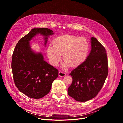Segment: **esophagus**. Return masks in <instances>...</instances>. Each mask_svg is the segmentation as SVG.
Wrapping results in <instances>:
<instances>
[{"label": "esophagus", "mask_w": 123, "mask_h": 123, "mask_svg": "<svg viewBox=\"0 0 123 123\" xmlns=\"http://www.w3.org/2000/svg\"><path fill=\"white\" fill-rule=\"evenodd\" d=\"M66 75V74L63 72H61V71H60L59 72V76H60V77H64Z\"/></svg>", "instance_id": "34e87169"}]
</instances>
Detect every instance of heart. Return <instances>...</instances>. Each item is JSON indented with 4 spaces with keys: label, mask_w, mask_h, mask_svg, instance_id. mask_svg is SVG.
Instances as JSON below:
<instances>
[{
    "label": "heart",
    "mask_w": 123,
    "mask_h": 123,
    "mask_svg": "<svg viewBox=\"0 0 123 123\" xmlns=\"http://www.w3.org/2000/svg\"><path fill=\"white\" fill-rule=\"evenodd\" d=\"M54 45H49L47 54L52 65L56 66L62 58L65 62L63 68L70 66L76 67L82 64L89 55L90 45L87 39L82 37L65 34L55 38Z\"/></svg>",
    "instance_id": "1"
}]
</instances>
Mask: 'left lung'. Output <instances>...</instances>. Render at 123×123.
Listing matches in <instances>:
<instances>
[{
    "label": "left lung",
    "instance_id": "left-lung-1",
    "mask_svg": "<svg viewBox=\"0 0 123 123\" xmlns=\"http://www.w3.org/2000/svg\"><path fill=\"white\" fill-rule=\"evenodd\" d=\"M92 49L86 60L71 72V85L68 94L78 102L94 98L99 92L108 74L106 49L94 37L91 39Z\"/></svg>",
    "mask_w": 123,
    "mask_h": 123
}]
</instances>
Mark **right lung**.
<instances>
[{"label": "right lung", "mask_w": 123, "mask_h": 123, "mask_svg": "<svg viewBox=\"0 0 123 123\" xmlns=\"http://www.w3.org/2000/svg\"><path fill=\"white\" fill-rule=\"evenodd\" d=\"M37 34L44 36L46 46L48 37L54 32L46 28L31 29L17 43L11 64L16 86L22 93L33 99L47 95L58 76V69L45 61L41 52L36 53L31 49L29 41Z\"/></svg>", "instance_id": "obj_1"}]
</instances>
